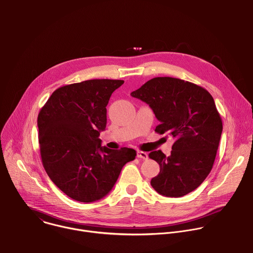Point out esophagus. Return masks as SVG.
<instances>
[{
    "label": "esophagus",
    "instance_id": "1",
    "mask_svg": "<svg viewBox=\"0 0 253 253\" xmlns=\"http://www.w3.org/2000/svg\"><path fill=\"white\" fill-rule=\"evenodd\" d=\"M137 157L139 159H143V160H146L148 158V154L146 152H143V151H138L137 152Z\"/></svg>",
    "mask_w": 253,
    "mask_h": 253
}]
</instances>
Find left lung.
<instances>
[{
  "label": "left lung",
  "instance_id": "8db88e82",
  "mask_svg": "<svg viewBox=\"0 0 253 253\" xmlns=\"http://www.w3.org/2000/svg\"><path fill=\"white\" fill-rule=\"evenodd\" d=\"M131 96L153 110L159 121L155 132L175 138L169 156L161 150L149 153L160 166L151 179L152 187L167 197L195 190L212 169L222 133L221 117L210 93L181 79L157 77Z\"/></svg>",
  "mask_w": 253,
  "mask_h": 253
}]
</instances>
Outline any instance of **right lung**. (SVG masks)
I'll return each mask as SVG.
<instances>
[{"label": "right lung", "instance_id": "1", "mask_svg": "<svg viewBox=\"0 0 253 253\" xmlns=\"http://www.w3.org/2000/svg\"><path fill=\"white\" fill-rule=\"evenodd\" d=\"M123 80L94 79L58 88L38 116L43 166L70 198L94 202L109 193L123 166L135 159L131 148L101 146L106 106Z\"/></svg>", "mask_w": 253, "mask_h": 253}]
</instances>
